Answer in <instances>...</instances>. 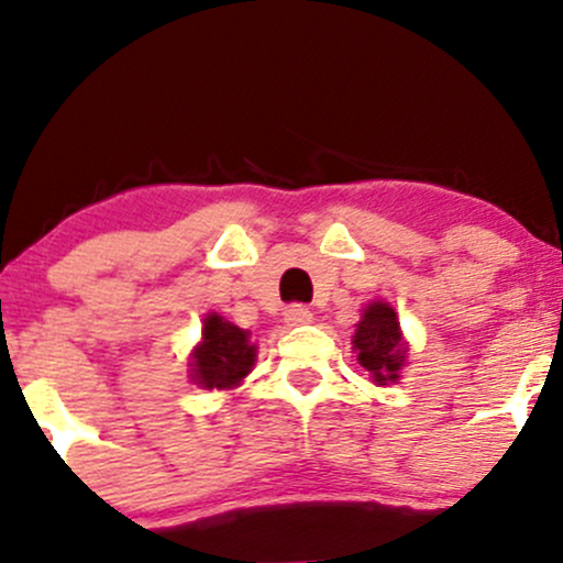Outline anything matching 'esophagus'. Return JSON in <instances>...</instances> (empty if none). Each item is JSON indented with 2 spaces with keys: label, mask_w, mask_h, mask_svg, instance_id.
Listing matches in <instances>:
<instances>
[{
  "label": "esophagus",
  "mask_w": 563,
  "mask_h": 563,
  "mask_svg": "<svg viewBox=\"0 0 563 563\" xmlns=\"http://www.w3.org/2000/svg\"><path fill=\"white\" fill-rule=\"evenodd\" d=\"M284 322L289 324V328H303V324H311L313 322V313L308 311L306 306L300 303H292L284 311Z\"/></svg>",
  "instance_id": "1"
}]
</instances>
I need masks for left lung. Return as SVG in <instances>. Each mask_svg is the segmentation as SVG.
Here are the masks:
<instances>
[{
  "mask_svg": "<svg viewBox=\"0 0 563 563\" xmlns=\"http://www.w3.org/2000/svg\"><path fill=\"white\" fill-rule=\"evenodd\" d=\"M356 362L371 373V378L378 386H386L391 380L395 384L400 378L405 365V346L400 319H397L395 308L384 300H373L371 306L362 311V322L356 324L352 338Z\"/></svg>",
  "mask_w": 563,
  "mask_h": 563,
  "instance_id": "1",
  "label": "left lung"
}]
</instances>
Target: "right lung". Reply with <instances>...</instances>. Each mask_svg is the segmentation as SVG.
Listing matches in <instances>:
<instances>
[{"mask_svg":"<svg viewBox=\"0 0 563 563\" xmlns=\"http://www.w3.org/2000/svg\"><path fill=\"white\" fill-rule=\"evenodd\" d=\"M201 343L192 349L190 378L203 389H233L252 371L257 346L250 332L235 328L228 319L209 313L203 319Z\"/></svg>","mask_w":563,"mask_h":563,"instance_id":"obj_1","label":"right lung"}]
</instances>
